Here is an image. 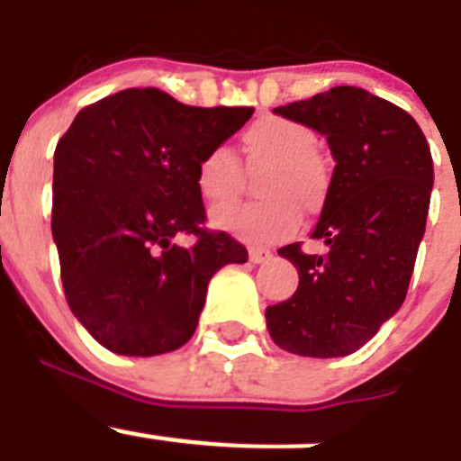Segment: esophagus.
Masks as SVG:
<instances>
[{
    "mask_svg": "<svg viewBox=\"0 0 461 461\" xmlns=\"http://www.w3.org/2000/svg\"><path fill=\"white\" fill-rule=\"evenodd\" d=\"M250 261L252 264H268L273 259V252L267 250V248H250Z\"/></svg>",
    "mask_w": 461,
    "mask_h": 461,
    "instance_id": "1",
    "label": "esophagus"
}]
</instances>
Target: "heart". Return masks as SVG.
<instances>
[{"mask_svg":"<svg viewBox=\"0 0 461 461\" xmlns=\"http://www.w3.org/2000/svg\"><path fill=\"white\" fill-rule=\"evenodd\" d=\"M250 172L268 169L259 190L268 200L215 206L211 221L218 230L250 246L280 243L301 225V206L310 213L329 202L330 169L319 156L312 128L285 117H261L240 135ZM194 184L204 200H231L243 185V165L227 144L209 147L197 160Z\"/></svg>","mask_w":461,"mask_h":461,"instance_id":"1","label":"heart"}]
</instances>
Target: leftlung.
<instances>
[{
    "mask_svg": "<svg viewBox=\"0 0 461 461\" xmlns=\"http://www.w3.org/2000/svg\"><path fill=\"white\" fill-rule=\"evenodd\" d=\"M321 132L335 158L329 202L310 239L277 250L298 271L292 298L268 305L267 329L285 351L354 354L400 310L425 234L434 165L409 112L358 86H333L276 107Z\"/></svg>",
    "mask_w": 461,
    "mask_h": 461,
    "instance_id": "1",
    "label": "left lung"
}]
</instances>
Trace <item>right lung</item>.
<instances>
[{"instance_id": "obj_1", "label": "right lung", "mask_w": 461, "mask_h": 461, "mask_svg": "<svg viewBox=\"0 0 461 461\" xmlns=\"http://www.w3.org/2000/svg\"><path fill=\"white\" fill-rule=\"evenodd\" d=\"M255 107L184 105L156 86L77 112L55 149L52 236L68 308L105 349L158 356L193 338L215 271L248 261L204 227L197 160ZM193 235L190 247L178 239Z\"/></svg>"}]
</instances>
